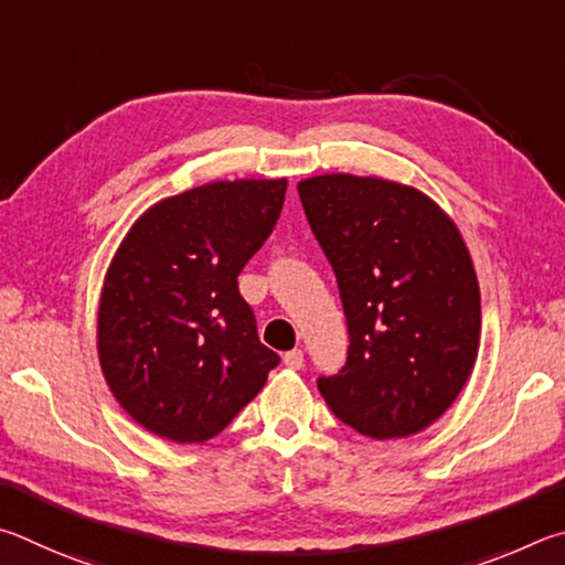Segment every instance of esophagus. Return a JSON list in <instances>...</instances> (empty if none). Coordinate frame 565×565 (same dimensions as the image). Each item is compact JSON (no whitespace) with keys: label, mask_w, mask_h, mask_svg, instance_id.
<instances>
[{"label":"esophagus","mask_w":565,"mask_h":565,"mask_svg":"<svg viewBox=\"0 0 565 565\" xmlns=\"http://www.w3.org/2000/svg\"><path fill=\"white\" fill-rule=\"evenodd\" d=\"M282 362L288 364L290 370H300L305 364V354H302V350H290V352L282 354Z\"/></svg>","instance_id":"obj_1"}]
</instances>
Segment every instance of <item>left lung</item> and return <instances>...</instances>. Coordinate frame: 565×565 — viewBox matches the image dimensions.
I'll return each instance as SVG.
<instances>
[{
    "mask_svg": "<svg viewBox=\"0 0 565 565\" xmlns=\"http://www.w3.org/2000/svg\"><path fill=\"white\" fill-rule=\"evenodd\" d=\"M332 265L348 362L318 390L362 437L399 439L439 419L479 352V282L461 235L409 185L332 173L298 185Z\"/></svg>",
    "mask_w": 565,
    "mask_h": 565,
    "instance_id": "obj_1",
    "label": "left lung"
}]
</instances>
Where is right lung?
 Listing matches in <instances>:
<instances>
[{
  "label": "right lung",
  "mask_w": 565,
  "mask_h": 565,
  "mask_svg": "<svg viewBox=\"0 0 565 565\" xmlns=\"http://www.w3.org/2000/svg\"><path fill=\"white\" fill-rule=\"evenodd\" d=\"M285 188V178L191 188L153 205L118 247L98 358L118 404L158 437L213 439L280 364L237 275L270 237Z\"/></svg>",
  "instance_id": "1"
}]
</instances>
